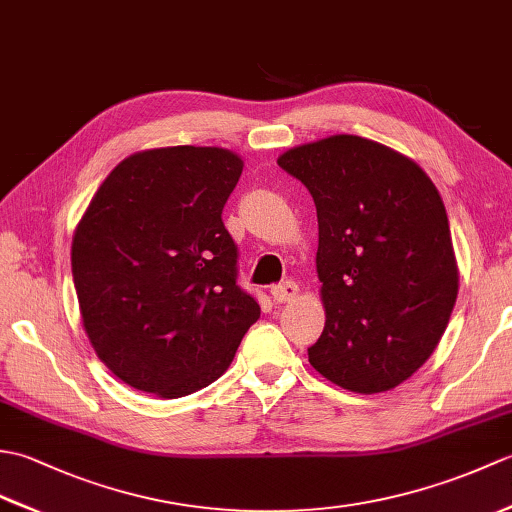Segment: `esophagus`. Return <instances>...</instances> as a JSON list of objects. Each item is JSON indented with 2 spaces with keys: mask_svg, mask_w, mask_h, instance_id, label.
I'll return each instance as SVG.
<instances>
[{
  "mask_svg": "<svg viewBox=\"0 0 512 512\" xmlns=\"http://www.w3.org/2000/svg\"><path fill=\"white\" fill-rule=\"evenodd\" d=\"M270 292H273V299L277 303H292L299 297V286L295 284V281H286V284H279Z\"/></svg>",
  "mask_w": 512,
  "mask_h": 512,
  "instance_id": "esophagus-1",
  "label": "esophagus"
}]
</instances>
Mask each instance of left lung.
<instances>
[{
    "mask_svg": "<svg viewBox=\"0 0 512 512\" xmlns=\"http://www.w3.org/2000/svg\"><path fill=\"white\" fill-rule=\"evenodd\" d=\"M277 165L317 206L325 328L310 365L356 394L398 387L436 350L458 299L436 184L416 160L352 134L292 147Z\"/></svg>",
    "mask_w": 512,
    "mask_h": 512,
    "instance_id": "1",
    "label": "left lung"
}]
</instances>
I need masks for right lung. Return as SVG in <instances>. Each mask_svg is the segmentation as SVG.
Returning <instances> with one entry per match:
<instances>
[{
  "instance_id": "1",
  "label": "right lung",
  "mask_w": 512,
  "mask_h": 512,
  "mask_svg": "<svg viewBox=\"0 0 512 512\" xmlns=\"http://www.w3.org/2000/svg\"><path fill=\"white\" fill-rule=\"evenodd\" d=\"M244 160L224 147L136 151L110 171L72 237L83 330L125 385L189 396L220 378L259 319L222 222Z\"/></svg>"
}]
</instances>
